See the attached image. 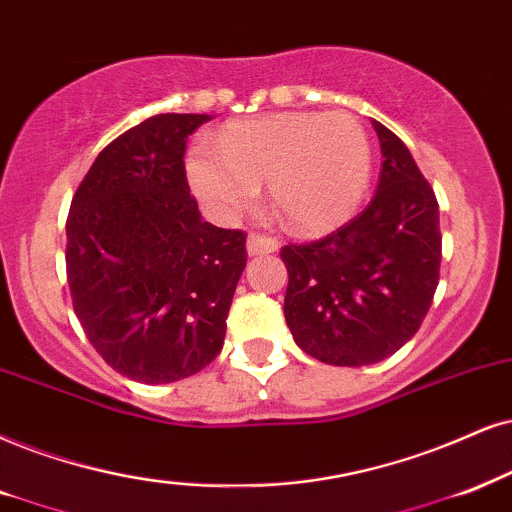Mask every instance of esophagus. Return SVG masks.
Returning a JSON list of instances; mask_svg holds the SVG:
<instances>
[{
  "label": "esophagus",
  "mask_w": 512,
  "mask_h": 512,
  "mask_svg": "<svg viewBox=\"0 0 512 512\" xmlns=\"http://www.w3.org/2000/svg\"><path fill=\"white\" fill-rule=\"evenodd\" d=\"M276 250H278V241H276V238L260 236V234L248 236V255H250V257L269 255V252H276Z\"/></svg>",
  "instance_id": "obj_1"
}]
</instances>
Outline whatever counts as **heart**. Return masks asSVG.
I'll list each match as a JSON object with an SVG mask.
<instances>
[{
  "instance_id": "obj_1",
  "label": "heart",
  "mask_w": 512,
  "mask_h": 512,
  "mask_svg": "<svg viewBox=\"0 0 512 512\" xmlns=\"http://www.w3.org/2000/svg\"><path fill=\"white\" fill-rule=\"evenodd\" d=\"M191 189L212 215L234 219L269 181L271 208L295 234H321L359 210L371 184V141L345 111L276 113L198 139L186 158Z\"/></svg>"
}]
</instances>
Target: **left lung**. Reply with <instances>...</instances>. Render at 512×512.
I'll return each mask as SVG.
<instances>
[{"instance_id":"left-lung-1","label":"left lung","mask_w":512,"mask_h":512,"mask_svg":"<svg viewBox=\"0 0 512 512\" xmlns=\"http://www.w3.org/2000/svg\"><path fill=\"white\" fill-rule=\"evenodd\" d=\"M383 170L366 210L314 243L286 245L283 314L297 347L331 366L378 364L418 333L439 283L435 191L397 134L373 120Z\"/></svg>"}]
</instances>
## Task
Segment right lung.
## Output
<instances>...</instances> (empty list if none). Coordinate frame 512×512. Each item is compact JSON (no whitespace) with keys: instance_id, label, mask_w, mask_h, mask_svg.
I'll return each mask as SVG.
<instances>
[{"instance_id":"obj_1","label":"right lung","mask_w":512,"mask_h":512,"mask_svg":"<svg viewBox=\"0 0 512 512\" xmlns=\"http://www.w3.org/2000/svg\"><path fill=\"white\" fill-rule=\"evenodd\" d=\"M208 120L163 113L127 129L70 203L75 314L103 361L137 383H174L217 357L248 262L243 231L205 222L186 181V139Z\"/></svg>"}]
</instances>
